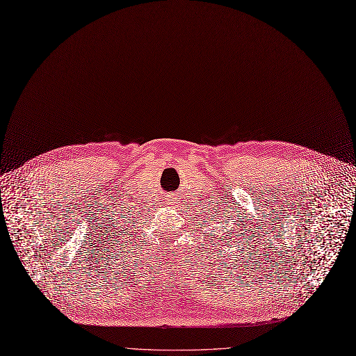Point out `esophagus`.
Masks as SVG:
<instances>
[{"instance_id": "obj_1", "label": "esophagus", "mask_w": 356, "mask_h": 356, "mask_svg": "<svg viewBox=\"0 0 356 356\" xmlns=\"http://www.w3.org/2000/svg\"><path fill=\"white\" fill-rule=\"evenodd\" d=\"M168 204H170V205H174V204H177V197H175V195H171V197H168Z\"/></svg>"}]
</instances>
